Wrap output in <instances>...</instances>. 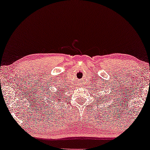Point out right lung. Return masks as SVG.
Wrapping results in <instances>:
<instances>
[{
	"mask_svg": "<svg viewBox=\"0 0 150 150\" xmlns=\"http://www.w3.org/2000/svg\"><path fill=\"white\" fill-rule=\"evenodd\" d=\"M62 88H61V90H58L56 92V94H54V95H51V96H53V98H52V101L53 102H57V101H58V100H60V94H61V92H62Z\"/></svg>",
	"mask_w": 150,
	"mask_h": 150,
	"instance_id": "1",
	"label": "right lung"
}]
</instances>
